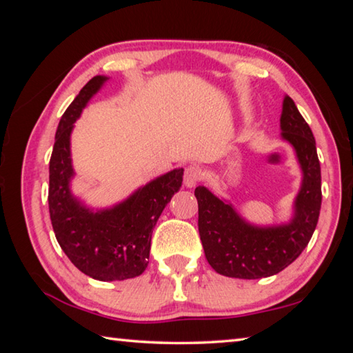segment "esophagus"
I'll use <instances>...</instances> for the list:
<instances>
[{
	"instance_id": "1",
	"label": "esophagus",
	"mask_w": 353,
	"mask_h": 353,
	"mask_svg": "<svg viewBox=\"0 0 353 353\" xmlns=\"http://www.w3.org/2000/svg\"><path fill=\"white\" fill-rule=\"evenodd\" d=\"M201 170L198 166H188L187 170L183 172V185L187 188H193L198 185V182L201 181Z\"/></svg>"
}]
</instances>
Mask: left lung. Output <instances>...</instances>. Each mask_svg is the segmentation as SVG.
Here are the masks:
<instances>
[{
	"label": "left lung",
	"instance_id": "8db88e82",
	"mask_svg": "<svg viewBox=\"0 0 353 353\" xmlns=\"http://www.w3.org/2000/svg\"><path fill=\"white\" fill-rule=\"evenodd\" d=\"M282 140L290 143L302 171V183L290 221L256 225L244 219L229 201L196 187L199 235L205 259L221 276L235 279L270 277L290 266L316 229L321 210V165L312 129L288 94L280 115Z\"/></svg>",
	"mask_w": 353,
	"mask_h": 353
}]
</instances>
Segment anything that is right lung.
Listing matches in <instances>:
<instances>
[{
    "label": "right lung",
    "instance_id": "1",
    "mask_svg": "<svg viewBox=\"0 0 353 353\" xmlns=\"http://www.w3.org/2000/svg\"><path fill=\"white\" fill-rule=\"evenodd\" d=\"M107 81V76L92 77L61 118L50 160L48 204L57 243L70 261L88 277L115 282L140 276L148 268L152 230L181 190L183 168L152 179L112 207L94 210L76 198L71 191V132L88 101Z\"/></svg>",
    "mask_w": 353,
    "mask_h": 353
}]
</instances>
